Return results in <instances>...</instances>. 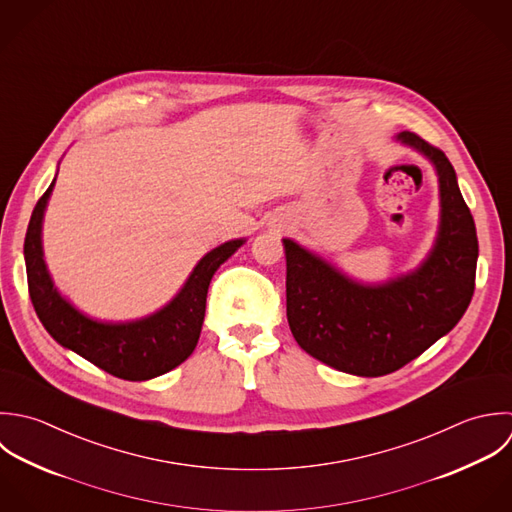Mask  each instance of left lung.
Listing matches in <instances>:
<instances>
[{"label":"left lung","instance_id":"1","mask_svg":"<svg viewBox=\"0 0 512 512\" xmlns=\"http://www.w3.org/2000/svg\"><path fill=\"white\" fill-rule=\"evenodd\" d=\"M397 141L425 155L439 176L441 222L419 268L383 284H363L322 256L284 238L286 314L298 345L351 375L397 371L449 334L475 292V220L445 153L403 131Z\"/></svg>","mask_w":512,"mask_h":512}]
</instances>
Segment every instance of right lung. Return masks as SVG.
Segmentation results:
<instances>
[{
    "mask_svg": "<svg viewBox=\"0 0 512 512\" xmlns=\"http://www.w3.org/2000/svg\"><path fill=\"white\" fill-rule=\"evenodd\" d=\"M53 184L55 180L37 200L23 244L29 298L39 322L57 343L119 379L147 381L171 371L194 351L204 322L210 280L220 264L244 244V238L210 250L194 266L182 290L159 312L133 322H99L79 312L57 292L45 266L41 224Z\"/></svg>",
    "mask_w": 512,
    "mask_h": 512,
    "instance_id": "add662e5",
    "label": "right lung"
}]
</instances>
